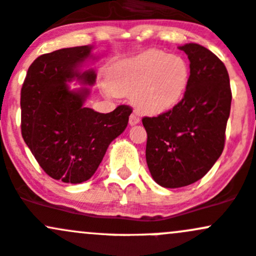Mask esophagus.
Here are the masks:
<instances>
[{"label": "esophagus", "mask_w": 256, "mask_h": 256, "mask_svg": "<svg viewBox=\"0 0 256 256\" xmlns=\"http://www.w3.org/2000/svg\"><path fill=\"white\" fill-rule=\"evenodd\" d=\"M128 124H130L131 126L137 125V124H140V118L136 116L135 114H131L130 119H128Z\"/></svg>", "instance_id": "esophagus-1"}]
</instances>
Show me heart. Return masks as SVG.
Returning <instances> with one entry per match:
<instances>
[{"label":"heart","instance_id":"b5f03b06","mask_svg":"<svg viewBox=\"0 0 256 256\" xmlns=\"http://www.w3.org/2000/svg\"><path fill=\"white\" fill-rule=\"evenodd\" d=\"M106 82L109 96H131L137 112L157 116L182 100L190 84V66L182 56L150 49L112 64Z\"/></svg>","mask_w":256,"mask_h":256}]
</instances>
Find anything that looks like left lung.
I'll list each match as a JSON object with an SVG mask.
<instances>
[{"label": "left lung", "instance_id": "8db88e82", "mask_svg": "<svg viewBox=\"0 0 256 256\" xmlns=\"http://www.w3.org/2000/svg\"><path fill=\"white\" fill-rule=\"evenodd\" d=\"M179 49L190 61L186 94L170 112L142 119L150 173L168 189L192 184L214 166L224 147L232 102L227 68L214 52L195 42Z\"/></svg>", "mask_w": 256, "mask_h": 256}]
</instances>
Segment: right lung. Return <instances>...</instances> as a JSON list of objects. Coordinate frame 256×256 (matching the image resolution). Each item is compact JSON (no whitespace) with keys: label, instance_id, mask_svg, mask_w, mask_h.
<instances>
[{"label":"right lung","instance_id":"obj_1","mask_svg":"<svg viewBox=\"0 0 256 256\" xmlns=\"http://www.w3.org/2000/svg\"><path fill=\"white\" fill-rule=\"evenodd\" d=\"M92 45L66 48L39 56L20 92L22 136L48 176L71 184L90 179L109 144L124 132L132 112L120 106L102 114L84 106L96 83L93 68L82 70ZM82 86L71 90L68 83Z\"/></svg>","mask_w":256,"mask_h":256}]
</instances>
